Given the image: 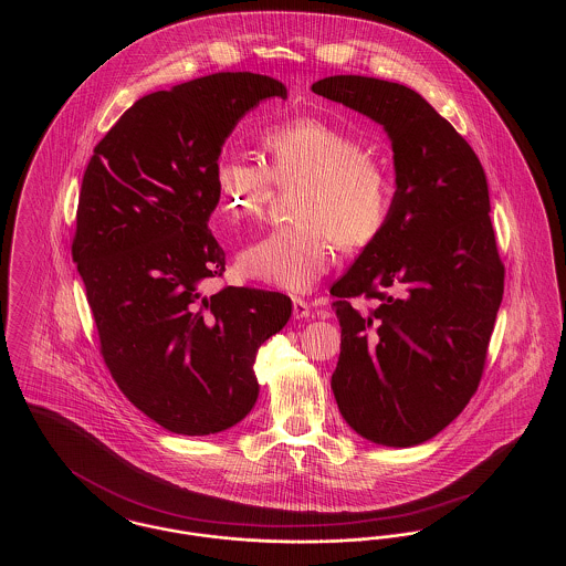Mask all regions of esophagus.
I'll use <instances>...</instances> for the list:
<instances>
[{
	"mask_svg": "<svg viewBox=\"0 0 566 566\" xmlns=\"http://www.w3.org/2000/svg\"><path fill=\"white\" fill-rule=\"evenodd\" d=\"M293 316L296 321H305L310 318V303L303 298H293Z\"/></svg>",
	"mask_w": 566,
	"mask_h": 566,
	"instance_id": "esophagus-1",
	"label": "esophagus"
}]
</instances>
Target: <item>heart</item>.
I'll use <instances>...</instances> for the list:
<instances>
[{
    "label": "heart",
    "mask_w": 566,
    "mask_h": 566,
    "mask_svg": "<svg viewBox=\"0 0 566 566\" xmlns=\"http://www.w3.org/2000/svg\"><path fill=\"white\" fill-rule=\"evenodd\" d=\"M263 163L222 155L214 165L220 212L235 224L261 214L273 185L296 189V224L248 243L238 256L245 277L289 293L310 291L335 261L337 242H376L392 210V180L367 146L318 118H295L261 137Z\"/></svg>",
    "instance_id": "b5f03b06"
}]
</instances>
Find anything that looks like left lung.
<instances>
[{
    "label": "left lung",
    "instance_id": "left-lung-1",
    "mask_svg": "<svg viewBox=\"0 0 566 566\" xmlns=\"http://www.w3.org/2000/svg\"><path fill=\"white\" fill-rule=\"evenodd\" d=\"M312 91L384 127L397 187L386 229L331 289L342 326L331 388L363 439L420 446L478 390L503 301L484 167L403 84L328 76ZM363 294L375 298L371 313L349 303Z\"/></svg>",
    "mask_w": 566,
    "mask_h": 566
}]
</instances>
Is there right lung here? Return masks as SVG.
<instances>
[{"label": "right lung", "mask_w": 566, "mask_h": 566, "mask_svg": "<svg viewBox=\"0 0 566 566\" xmlns=\"http://www.w3.org/2000/svg\"><path fill=\"white\" fill-rule=\"evenodd\" d=\"M286 86L220 72L137 99L82 178L72 256L109 374L132 403L176 434H214L259 399L256 350L289 323L282 293L201 284L224 271L208 229L214 165L235 125Z\"/></svg>", "instance_id": "right-lung-1"}]
</instances>
